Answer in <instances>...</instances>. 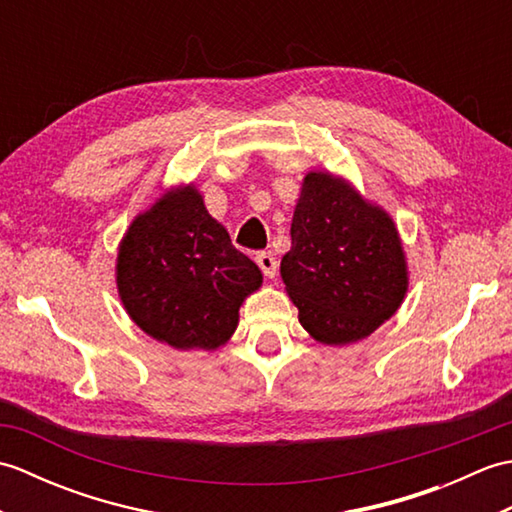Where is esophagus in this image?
I'll return each mask as SVG.
<instances>
[{
	"label": "esophagus",
	"instance_id": "1",
	"mask_svg": "<svg viewBox=\"0 0 512 512\" xmlns=\"http://www.w3.org/2000/svg\"><path fill=\"white\" fill-rule=\"evenodd\" d=\"M257 264H259V268H262V273L268 277V279H273L275 275H277V259H275V255L273 253H259L257 255Z\"/></svg>",
	"mask_w": 512,
	"mask_h": 512
}]
</instances>
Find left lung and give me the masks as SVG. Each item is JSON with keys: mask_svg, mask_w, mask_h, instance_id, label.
<instances>
[{"mask_svg": "<svg viewBox=\"0 0 512 512\" xmlns=\"http://www.w3.org/2000/svg\"><path fill=\"white\" fill-rule=\"evenodd\" d=\"M290 237L281 279L314 341L356 343L400 308L409 273L398 228L347 180L310 171Z\"/></svg>", "mask_w": 512, "mask_h": 512, "instance_id": "left-lung-1", "label": "left lung"}]
</instances>
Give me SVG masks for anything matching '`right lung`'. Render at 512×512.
Returning <instances> with one entry per match:
<instances>
[{"mask_svg":"<svg viewBox=\"0 0 512 512\" xmlns=\"http://www.w3.org/2000/svg\"><path fill=\"white\" fill-rule=\"evenodd\" d=\"M118 297L151 339L176 350H217L231 339L239 306L262 270L231 244L200 191L162 193L134 217L118 246Z\"/></svg>","mask_w":512,"mask_h":512,"instance_id":"right-lung-1","label":"right lung"}]
</instances>
